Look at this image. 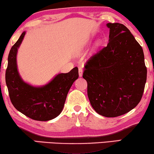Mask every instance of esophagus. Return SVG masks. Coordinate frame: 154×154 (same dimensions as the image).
<instances>
[{
    "label": "esophagus",
    "instance_id": "34e87169",
    "mask_svg": "<svg viewBox=\"0 0 154 154\" xmlns=\"http://www.w3.org/2000/svg\"><path fill=\"white\" fill-rule=\"evenodd\" d=\"M79 76H82L83 75V68L82 67H79Z\"/></svg>",
    "mask_w": 154,
    "mask_h": 154
}]
</instances>
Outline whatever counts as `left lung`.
Here are the masks:
<instances>
[{
  "instance_id": "8db88e82",
  "label": "left lung",
  "mask_w": 154,
  "mask_h": 154,
  "mask_svg": "<svg viewBox=\"0 0 154 154\" xmlns=\"http://www.w3.org/2000/svg\"><path fill=\"white\" fill-rule=\"evenodd\" d=\"M109 41L85 64L83 78L92 108L105 117L134 109L142 97L147 69L142 48L125 25L108 23Z\"/></svg>"
}]
</instances>
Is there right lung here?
I'll return each mask as SVG.
<instances>
[{
    "mask_svg": "<svg viewBox=\"0 0 154 154\" xmlns=\"http://www.w3.org/2000/svg\"><path fill=\"white\" fill-rule=\"evenodd\" d=\"M25 32L11 48L5 71V82L12 104L26 116L39 121L56 118L62 112L70 88L79 78V69L74 67L66 73H60L43 87L35 88L21 79L17 68L16 56Z\"/></svg>",
    "mask_w": 154,
    "mask_h": 154,
    "instance_id": "obj_1",
    "label": "right lung"
}]
</instances>
